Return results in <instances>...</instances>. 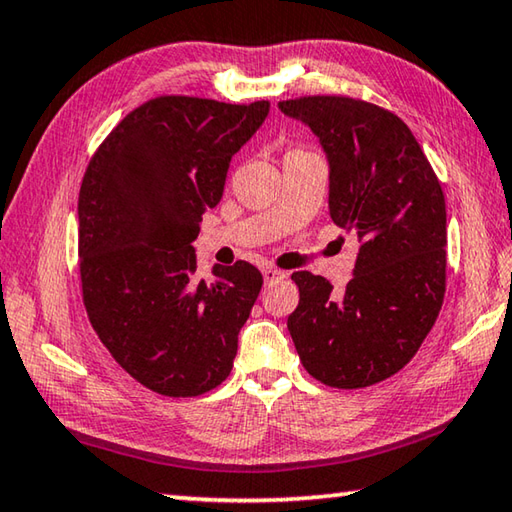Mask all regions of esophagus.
Listing matches in <instances>:
<instances>
[{
    "label": "esophagus",
    "mask_w": 512,
    "mask_h": 512,
    "mask_svg": "<svg viewBox=\"0 0 512 512\" xmlns=\"http://www.w3.org/2000/svg\"><path fill=\"white\" fill-rule=\"evenodd\" d=\"M262 275H264V282H266V284H273V282H277V280H282V277L287 275V273L277 271V268H273V266H266L264 271H262Z\"/></svg>",
    "instance_id": "esophagus-1"
}]
</instances>
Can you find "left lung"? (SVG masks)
I'll list each match as a JSON object with an SVG mask.
<instances>
[{
  "instance_id": "1",
  "label": "left lung",
  "mask_w": 512,
  "mask_h": 512,
  "mask_svg": "<svg viewBox=\"0 0 512 512\" xmlns=\"http://www.w3.org/2000/svg\"><path fill=\"white\" fill-rule=\"evenodd\" d=\"M311 128L329 167V216L359 239L348 287L298 271L287 320L311 377L366 388L402 370L427 339L445 298V196L404 121L350 97L277 103Z\"/></svg>"
}]
</instances>
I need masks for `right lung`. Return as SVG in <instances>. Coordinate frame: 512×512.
I'll list each match as a JSON object with an SVG mask.
<instances>
[{"instance_id": "right-lung-1", "label": "right lung", "mask_w": 512, "mask_h": 512, "mask_svg": "<svg viewBox=\"0 0 512 512\" xmlns=\"http://www.w3.org/2000/svg\"><path fill=\"white\" fill-rule=\"evenodd\" d=\"M271 110L158 97L119 121L79 194L83 302L128 375L167 397H196L230 375L241 327L262 291L253 264L196 275L203 214L223 196L230 160Z\"/></svg>"}]
</instances>
